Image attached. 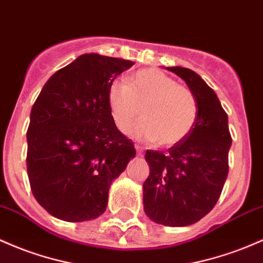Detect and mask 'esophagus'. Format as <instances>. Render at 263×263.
I'll return each instance as SVG.
<instances>
[{
  "instance_id": "esophagus-1",
  "label": "esophagus",
  "mask_w": 263,
  "mask_h": 263,
  "mask_svg": "<svg viewBox=\"0 0 263 263\" xmlns=\"http://www.w3.org/2000/svg\"><path fill=\"white\" fill-rule=\"evenodd\" d=\"M135 148H136V151H137V156H143V148H142V147L136 145V146H135Z\"/></svg>"
}]
</instances>
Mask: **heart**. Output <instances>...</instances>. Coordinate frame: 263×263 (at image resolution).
<instances>
[{
	"mask_svg": "<svg viewBox=\"0 0 263 263\" xmlns=\"http://www.w3.org/2000/svg\"><path fill=\"white\" fill-rule=\"evenodd\" d=\"M109 114L121 132L127 134L140 116L137 137L171 147L192 131L198 115L195 95L157 68H143L128 83L115 81L107 91Z\"/></svg>",
	"mask_w": 263,
	"mask_h": 263,
	"instance_id": "b5f03b06",
	"label": "heart"
}]
</instances>
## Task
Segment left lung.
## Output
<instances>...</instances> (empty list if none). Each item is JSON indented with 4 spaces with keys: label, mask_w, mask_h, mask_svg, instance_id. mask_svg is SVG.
<instances>
[{
    "label": "left lung",
    "mask_w": 263,
    "mask_h": 263,
    "mask_svg": "<svg viewBox=\"0 0 263 263\" xmlns=\"http://www.w3.org/2000/svg\"><path fill=\"white\" fill-rule=\"evenodd\" d=\"M197 100V121L189 136L167 152L147 149L149 175L143 182V210L156 223L182 227L200 221L217 203L229 175L232 137L215 91L196 72L167 67Z\"/></svg>",
    "instance_id": "8db88e82"
}]
</instances>
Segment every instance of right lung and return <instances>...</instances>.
<instances>
[{"label":"right lung","instance_id":"obj_1","mask_svg":"<svg viewBox=\"0 0 263 263\" xmlns=\"http://www.w3.org/2000/svg\"><path fill=\"white\" fill-rule=\"evenodd\" d=\"M134 62L86 53L52 74L31 109L27 175L37 202L67 222L106 211L112 181L136 156L112 120L107 91Z\"/></svg>","mask_w":263,"mask_h":263}]
</instances>
